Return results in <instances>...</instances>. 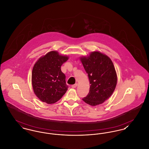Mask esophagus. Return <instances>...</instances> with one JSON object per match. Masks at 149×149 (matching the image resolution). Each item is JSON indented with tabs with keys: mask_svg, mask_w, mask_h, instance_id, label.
I'll return each instance as SVG.
<instances>
[{
	"mask_svg": "<svg viewBox=\"0 0 149 149\" xmlns=\"http://www.w3.org/2000/svg\"><path fill=\"white\" fill-rule=\"evenodd\" d=\"M78 86V84L77 83H75V84H73V85H72V88H75L77 87Z\"/></svg>",
	"mask_w": 149,
	"mask_h": 149,
	"instance_id": "obj_1",
	"label": "esophagus"
}]
</instances>
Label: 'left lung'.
<instances>
[{
  "label": "left lung",
  "instance_id": "8db88e82",
  "mask_svg": "<svg viewBox=\"0 0 149 149\" xmlns=\"http://www.w3.org/2000/svg\"><path fill=\"white\" fill-rule=\"evenodd\" d=\"M80 60L91 84L89 93L82 100L91 106L101 104L111 96L116 86L114 64L108 56L99 52H92Z\"/></svg>",
  "mask_w": 149,
  "mask_h": 149
}]
</instances>
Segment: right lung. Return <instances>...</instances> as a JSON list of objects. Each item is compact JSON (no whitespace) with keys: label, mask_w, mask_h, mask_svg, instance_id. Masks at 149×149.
Listing matches in <instances>:
<instances>
[{"label":"right lung","mask_w":149,"mask_h":149,"mask_svg":"<svg viewBox=\"0 0 149 149\" xmlns=\"http://www.w3.org/2000/svg\"><path fill=\"white\" fill-rule=\"evenodd\" d=\"M68 58L56 51H51L35 63L32 71V85L35 95L42 101L54 104L66 92L69 87L61 66Z\"/></svg>","instance_id":"obj_1"}]
</instances>
